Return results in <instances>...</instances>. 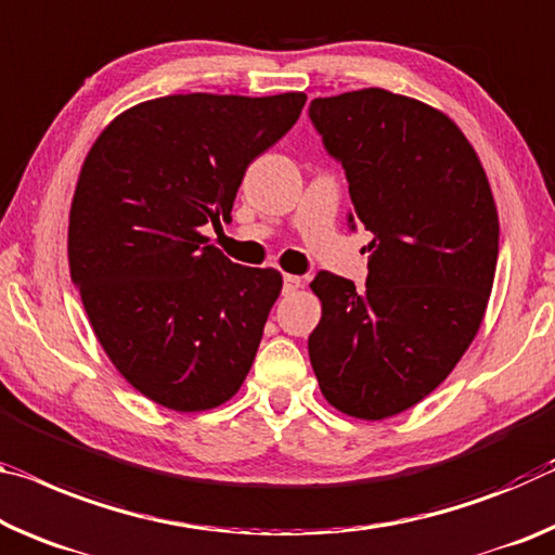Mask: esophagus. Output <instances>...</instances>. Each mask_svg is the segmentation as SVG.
I'll return each instance as SVG.
<instances>
[{
    "label": "esophagus",
    "mask_w": 555,
    "mask_h": 555,
    "mask_svg": "<svg viewBox=\"0 0 555 555\" xmlns=\"http://www.w3.org/2000/svg\"><path fill=\"white\" fill-rule=\"evenodd\" d=\"M298 286H301V276L284 274V294H294Z\"/></svg>",
    "instance_id": "34e87169"
}]
</instances>
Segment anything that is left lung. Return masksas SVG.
I'll return each mask as SVG.
<instances>
[{
  "label": "left lung",
  "instance_id": "8db88e82",
  "mask_svg": "<svg viewBox=\"0 0 555 555\" xmlns=\"http://www.w3.org/2000/svg\"><path fill=\"white\" fill-rule=\"evenodd\" d=\"M309 118L346 170L373 234L367 281L319 271L309 356L323 398L385 420L427 398L477 336L494 284L499 217L477 153L429 105L383 88L313 99Z\"/></svg>",
  "mask_w": 555,
  "mask_h": 555
}]
</instances>
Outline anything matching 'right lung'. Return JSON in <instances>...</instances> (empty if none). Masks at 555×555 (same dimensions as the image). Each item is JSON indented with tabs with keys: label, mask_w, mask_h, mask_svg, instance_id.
<instances>
[{
	"label": "right lung",
	"mask_w": 555,
	"mask_h": 555,
	"mask_svg": "<svg viewBox=\"0 0 555 555\" xmlns=\"http://www.w3.org/2000/svg\"><path fill=\"white\" fill-rule=\"evenodd\" d=\"M304 103L165 95L120 113L86 157L68 219L72 279L113 365L167 410H212L249 373L281 274L230 261L199 227L232 219L246 167Z\"/></svg>",
	"instance_id": "right-lung-1"
}]
</instances>
